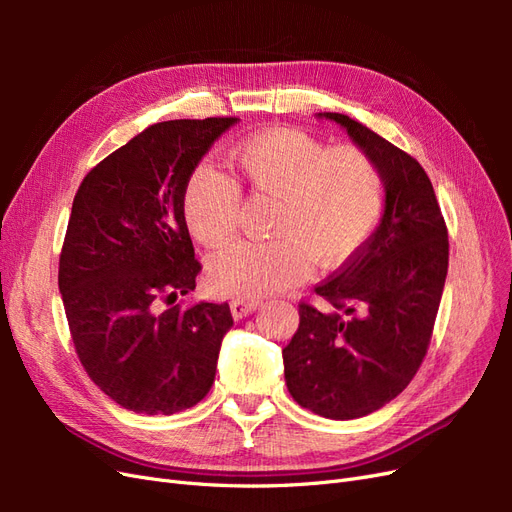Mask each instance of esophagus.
Here are the masks:
<instances>
[{
  "mask_svg": "<svg viewBox=\"0 0 512 512\" xmlns=\"http://www.w3.org/2000/svg\"><path fill=\"white\" fill-rule=\"evenodd\" d=\"M258 305H260V303H258V301H254V299H241V297L232 299V301H230V312H232V318H235V320H241V318H245V316H250Z\"/></svg>",
  "mask_w": 512,
  "mask_h": 512,
  "instance_id": "34e87169",
  "label": "esophagus"
}]
</instances>
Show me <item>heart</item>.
I'll return each mask as SVG.
<instances>
[{"instance_id": "b5f03b06", "label": "heart", "mask_w": 512, "mask_h": 512, "mask_svg": "<svg viewBox=\"0 0 512 512\" xmlns=\"http://www.w3.org/2000/svg\"><path fill=\"white\" fill-rule=\"evenodd\" d=\"M230 166L252 198H273L269 235L237 243L209 260L215 292L254 299L305 280L314 262L342 267L359 254L380 222L384 183L367 151L329 147L297 128H273L243 138ZM192 235L222 247L237 235L243 200L237 181L213 164H200L183 190Z\"/></svg>"}]
</instances>
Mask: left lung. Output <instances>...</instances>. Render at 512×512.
I'll use <instances>...</instances> for the list:
<instances>
[{
	"mask_svg": "<svg viewBox=\"0 0 512 512\" xmlns=\"http://www.w3.org/2000/svg\"><path fill=\"white\" fill-rule=\"evenodd\" d=\"M342 126L380 168L384 215L363 250L316 286L324 307L299 305L282 350L299 406L348 421L380 410L421 367L448 271V232L433 185L412 156L342 113Z\"/></svg>",
	"mask_w": 512,
	"mask_h": 512,
	"instance_id": "1",
	"label": "left lung"
}]
</instances>
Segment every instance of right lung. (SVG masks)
<instances>
[{"mask_svg":"<svg viewBox=\"0 0 512 512\" xmlns=\"http://www.w3.org/2000/svg\"><path fill=\"white\" fill-rule=\"evenodd\" d=\"M237 121L153 123L91 168L74 196L59 292L85 371L126 410L175 414L213 384L232 327L228 303H162L196 288L183 190Z\"/></svg>","mask_w":512,"mask_h":512,"instance_id":"add662e5","label":"right lung"}]
</instances>
